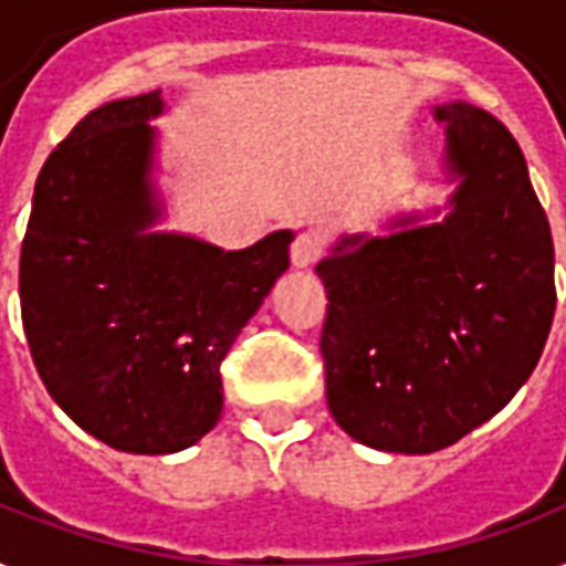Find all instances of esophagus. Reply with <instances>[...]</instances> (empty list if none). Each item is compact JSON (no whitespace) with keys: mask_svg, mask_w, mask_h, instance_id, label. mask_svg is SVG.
<instances>
[{"mask_svg":"<svg viewBox=\"0 0 566 566\" xmlns=\"http://www.w3.org/2000/svg\"><path fill=\"white\" fill-rule=\"evenodd\" d=\"M319 258V240L317 234H311V231H302L296 234L291 243V261L293 266H311Z\"/></svg>","mask_w":566,"mask_h":566,"instance_id":"esophagus-1","label":"esophagus"}]
</instances>
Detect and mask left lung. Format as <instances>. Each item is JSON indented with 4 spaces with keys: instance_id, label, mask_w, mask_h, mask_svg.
<instances>
[{
    "instance_id": "8db88e82",
    "label": "left lung",
    "mask_w": 566,
    "mask_h": 566,
    "mask_svg": "<svg viewBox=\"0 0 566 566\" xmlns=\"http://www.w3.org/2000/svg\"><path fill=\"white\" fill-rule=\"evenodd\" d=\"M447 123L458 190L440 222L353 234L317 273L319 353L337 426L381 452L429 455L491 420L537 367L555 314V249L517 140L470 102Z\"/></svg>"
}]
</instances>
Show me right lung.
Returning a JSON list of instances; mask_svg holds the SVG:
<instances>
[{
	"label": "right lung",
	"mask_w": 566,
	"mask_h": 566,
	"mask_svg": "<svg viewBox=\"0 0 566 566\" xmlns=\"http://www.w3.org/2000/svg\"><path fill=\"white\" fill-rule=\"evenodd\" d=\"M161 91L91 111L43 164L20 252L22 328L49 396L123 452L193 447L222 411L220 364L287 270L293 234L222 252L146 231Z\"/></svg>",
	"instance_id": "right-lung-1"
}]
</instances>
